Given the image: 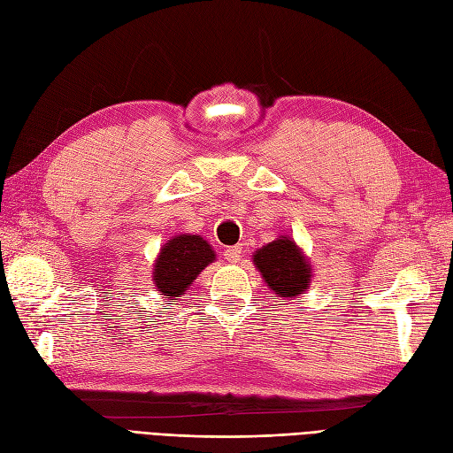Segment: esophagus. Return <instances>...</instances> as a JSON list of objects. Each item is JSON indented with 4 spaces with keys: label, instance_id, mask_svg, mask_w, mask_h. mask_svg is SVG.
I'll use <instances>...</instances> for the list:
<instances>
[{
    "label": "esophagus",
    "instance_id": "34e87169",
    "mask_svg": "<svg viewBox=\"0 0 453 453\" xmlns=\"http://www.w3.org/2000/svg\"><path fill=\"white\" fill-rule=\"evenodd\" d=\"M242 248L240 245H232V248H226L225 250V258L228 260V263H240V258H242Z\"/></svg>",
    "mask_w": 453,
    "mask_h": 453
}]
</instances>
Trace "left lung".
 <instances>
[{
  "label": "left lung",
  "mask_w": 453,
  "mask_h": 453,
  "mask_svg": "<svg viewBox=\"0 0 453 453\" xmlns=\"http://www.w3.org/2000/svg\"><path fill=\"white\" fill-rule=\"evenodd\" d=\"M253 265L268 289L281 300L300 298L311 285L313 268L310 258L289 234H281L257 250Z\"/></svg>",
  "instance_id": "left-lung-1"
}]
</instances>
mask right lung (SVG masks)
<instances>
[{"instance_id": "add662e5", "label": "right lung", "mask_w": 453, "mask_h": 453, "mask_svg": "<svg viewBox=\"0 0 453 453\" xmlns=\"http://www.w3.org/2000/svg\"><path fill=\"white\" fill-rule=\"evenodd\" d=\"M215 251L208 240L198 234H175L162 245L155 265L153 283L168 303H177L198 273L215 260Z\"/></svg>"}]
</instances>
